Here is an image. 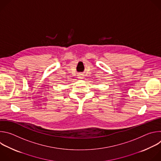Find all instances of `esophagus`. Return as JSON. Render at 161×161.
<instances>
[{
    "mask_svg": "<svg viewBox=\"0 0 161 161\" xmlns=\"http://www.w3.org/2000/svg\"><path fill=\"white\" fill-rule=\"evenodd\" d=\"M83 75H78V78H80V79H82L83 78V76H82Z\"/></svg>",
    "mask_w": 161,
    "mask_h": 161,
    "instance_id": "esophagus-1",
    "label": "esophagus"
}]
</instances>
